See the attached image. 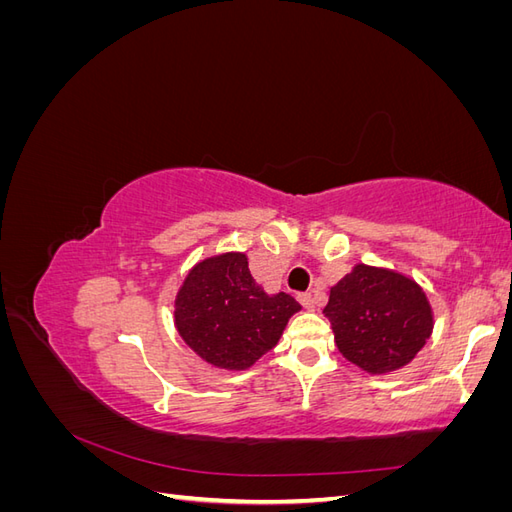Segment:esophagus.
Here are the masks:
<instances>
[{
  "label": "esophagus",
  "instance_id": "34e87169",
  "mask_svg": "<svg viewBox=\"0 0 512 512\" xmlns=\"http://www.w3.org/2000/svg\"><path fill=\"white\" fill-rule=\"evenodd\" d=\"M299 301H301V305L303 307H307V309H314L316 305H318V299L314 297L312 292H299V297H297Z\"/></svg>",
  "mask_w": 512,
  "mask_h": 512
}]
</instances>
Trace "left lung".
Returning <instances> with one entry per match:
<instances>
[{"instance_id":"1","label":"left lung","mask_w":512,"mask_h":512,"mask_svg":"<svg viewBox=\"0 0 512 512\" xmlns=\"http://www.w3.org/2000/svg\"><path fill=\"white\" fill-rule=\"evenodd\" d=\"M322 314L346 359L369 374L408 365L433 329L423 288L397 271L356 265L339 280Z\"/></svg>"}]
</instances>
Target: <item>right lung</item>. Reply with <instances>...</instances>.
<instances>
[{
    "mask_svg": "<svg viewBox=\"0 0 512 512\" xmlns=\"http://www.w3.org/2000/svg\"><path fill=\"white\" fill-rule=\"evenodd\" d=\"M301 305L290 294H267L247 269V258L228 252L188 273L175 299V324L200 359L220 369H247L282 337Z\"/></svg>",
    "mask_w": 512,
    "mask_h": 512,
    "instance_id": "right-lung-1",
    "label": "right lung"
}]
</instances>
